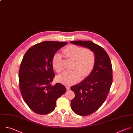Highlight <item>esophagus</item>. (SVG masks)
Returning <instances> with one entry per match:
<instances>
[{
	"instance_id": "1",
	"label": "esophagus",
	"mask_w": 133,
	"mask_h": 133,
	"mask_svg": "<svg viewBox=\"0 0 133 133\" xmlns=\"http://www.w3.org/2000/svg\"><path fill=\"white\" fill-rule=\"evenodd\" d=\"M66 89H67V90H69V89H70V87H69V86L66 85Z\"/></svg>"
}]
</instances>
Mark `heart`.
Masks as SVG:
<instances>
[{
  "instance_id": "obj_1",
  "label": "heart",
  "mask_w": 133,
  "mask_h": 133,
  "mask_svg": "<svg viewBox=\"0 0 133 133\" xmlns=\"http://www.w3.org/2000/svg\"><path fill=\"white\" fill-rule=\"evenodd\" d=\"M63 53L68 59L74 61V70L66 71L57 77L58 81L67 85L78 82L82 76H89L93 70L96 62L95 53L89 49L70 45L66 48ZM52 65L55 70L60 73L63 69V59L61 54H55L52 59Z\"/></svg>"
}]
</instances>
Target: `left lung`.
Returning a JSON list of instances; mask_svg holds the SVG:
<instances>
[{
  "label": "left lung",
  "instance_id": "8db88e82",
  "mask_svg": "<svg viewBox=\"0 0 133 133\" xmlns=\"http://www.w3.org/2000/svg\"><path fill=\"white\" fill-rule=\"evenodd\" d=\"M70 43L89 49L96 57V64L90 74L70 88L75 95L71 101L72 111L79 115H89L100 108L109 92L113 81L111 62L103 48L92 42L72 41Z\"/></svg>",
  "mask_w": 133,
  "mask_h": 133
}]
</instances>
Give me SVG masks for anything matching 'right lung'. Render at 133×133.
I'll list each match as a JSON object with an SVG mask.
<instances>
[{
	"mask_svg": "<svg viewBox=\"0 0 133 133\" xmlns=\"http://www.w3.org/2000/svg\"><path fill=\"white\" fill-rule=\"evenodd\" d=\"M67 44L55 41L37 43L26 52L21 61L19 71L21 94L30 109L37 114L53 112L57 99L66 91L62 84L52 85L51 83L55 77L53 57Z\"/></svg>",
	"mask_w": 133,
	"mask_h": 133,
	"instance_id": "add662e5",
	"label": "right lung"
}]
</instances>
